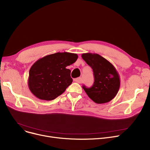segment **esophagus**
<instances>
[{
  "mask_svg": "<svg viewBox=\"0 0 150 150\" xmlns=\"http://www.w3.org/2000/svg\"><path fill=\"white\" fill-rule=\"evenodd\" d=\"M75 82H76V83H81V78H75V79L74 80Z\"/></svg>",
  "mask_w": 150,
  "mask_h": 150,
  "instance_id": "34e87169",
  "label": "esophagus"
}]
</instances>
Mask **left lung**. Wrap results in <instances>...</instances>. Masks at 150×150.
I'll use <instances>...</instances> for the list:
<instances>
[{"instance_id":"1","label":"left lung","mask_w":150,"mask_h":150,"mask_svg":"<svg viewBox=\"0 0 150 150\" xmlns=\"http://www.w3.org/2000/svg\"><path fill=\"white\" fill-rule=\"evenodd\" d=\"M81 57L93 69L95 79L91 88L83 86L88 97L97 104L112 100L117 96L120 86V76L115 67L97 53H83Z\"/></svg>"}]
</instances>
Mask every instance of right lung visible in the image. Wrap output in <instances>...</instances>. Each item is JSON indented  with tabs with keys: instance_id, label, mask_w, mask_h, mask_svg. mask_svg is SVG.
Masks as SVG:
<instances>
[{
	"instance_id": "right-lung-1",
	"label": "right lung",
	"mask_w": 150,
	"mask_h": 150,
	"mask_svg": "<svg viewBox=\"0 0 150 150\" xmlns=\"http://www.w3.org/2000/svg\"><path fill=\"white\" fill-rule=\"evenodd\" d=\"M78 57L76 53L58 52L37 60L29 71L28 86L31 92L47 101L61 95L73 81L66 67L74 64Z\"/></svg>"
}]
</instances>
